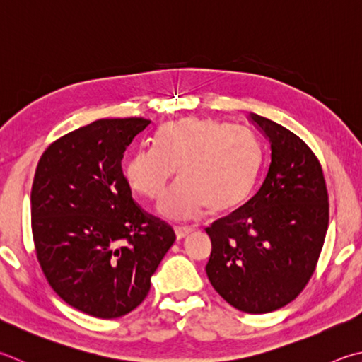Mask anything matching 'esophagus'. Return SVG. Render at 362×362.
Instances as JSON below:
<instances>
[{
  "label": "esophagus",
  "mask_w": 362,
  "mask_h": 362,
  "mask_svg": "<svg viewBox=\"0 0 362 362\" xmlns=\"http://www.w3.org/2000/svg\"><path fill=\"white\" fill-rule=\"evenodd\" d=\"M174 231H175L177 239H183V238H187V235L192 234L194 231V228L193 226H174Z\"/></svg>",
  "instance_id": "obj_1"
}]
</instances>
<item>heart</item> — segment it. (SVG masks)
I'll list each match as a JSON object with an SVG mask.
<instances>
[{"instance_id":"1","label":"heart","mask_w":362,"mask_h":362,"mask_svg":"<svg viewBox=\"0 0 362 362\" xmlns=\"http://www.w3.org/2000/svg\"><path fill=\"white\" fill-rule=\"evenodd\" d=\"M155 147L129 155L124 177L134 192L160 199L179 170L180 183L160 204L170 218H189L206 207L214 215L235 210L250 198L262 166L255 134L212 118L164 123Z\"/></svg>"}]
</instances>
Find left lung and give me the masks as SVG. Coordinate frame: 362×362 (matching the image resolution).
<instances>
[{"label":"left lung","instance_id":"1","mask_svg":"<svg viewBox=\"0 0 362 362\" xmlns=\"http://www.w3.org/2000/svg\"><path fill=\"white\" fill-rule=\"evenodd\" d=\"M271 142V164L252 199L206 228L207 277L228 304L245 313L285 307L317 269L329 225L323 169L312 148L269 118L250 114Z\"/></svg>","mask_w":362,"mask_h":362}]
</instances>
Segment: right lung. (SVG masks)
Wrapping results in <instances>:
<instances>
[{
  "label": "right lung",
  "instance_id": "add662e5",
  "mask_svg": "<svg viewBox=\"0 0 362 362\" xmlns=\"http://www.w3.org/2000/svg\"><path fill=\"white\" fill-rule=\"evenodd\" d=\"M146 118H101L44 150L31 187L36 258L60 298L87 315L118 318L146 299L175 240L166 221L131 196L123 153Z\"/></svg>",
  "mask_w": 362,
  "mask_h": 362
}]
</instances>
